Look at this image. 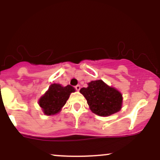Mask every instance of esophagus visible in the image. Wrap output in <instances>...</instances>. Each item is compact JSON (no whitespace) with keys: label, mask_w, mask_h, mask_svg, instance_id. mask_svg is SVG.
I'll return each instance as SVG.
<instances>
[{"label":"esophagus","mask_w":160,"mask_h":160,"mask_svg":"<svg viewBox=\"0 0 160 160\" xmlns=\"http://www.w3.org/2000/svg\"><path fill=\"white\" fill-rule=\"evenodd\" d=\"M74 88H75V89H76L77 91H79L80 89V85H77V86H74Z\"/></svg>","instance_id":"obj_1"}]
</instances>
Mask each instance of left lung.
Returning <instances> with one entry per match:
<instances>
[{
	"mask_svg": "<svg viewBox=\"0 0 160 160\" xmlns=\"http://www.w3.org/2000/svg\"><path fill=\"white\" fill-rule=\"evenodd\" d=\"M80 92L86 98L91 111L101 117H108L121 109V93L102 80L91 81L88 83V87L82 88Z\"/></svg>",
	"mask_w": 160,
	"mask_h": 160,
	"instance_id": "obj_1",
	"label": "left lung"
}]
</instances>
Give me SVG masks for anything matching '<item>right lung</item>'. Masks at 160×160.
<instances>
[{
  "label": "right lung",
  "mask_w": 160,
  "mask_h": 160,
  "mask_svg": "<svg viewBox=\"0 0 160 160\" xmlns=\"http://www.w3.org/2000/svg\"><path fill=\"white\" fill-rule=\"evenodd\" d=\"M75 89L71 86L63 87L60 84L53 83L49 86L48 91L39 100V104L47 115H53L59 112L65 105L71 92Z\"/></svg>",
  "instance_id": "obj_1"
}]
</instances>
